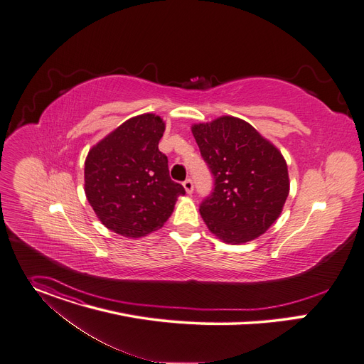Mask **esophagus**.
<instances>
[{
	"instance_id": "obj_1",
	"label": "esophagus",
	"mask_w": 364,
	"mask_h": 364,
	"mask_svg": "<svg viewBox=\"0 0 364 364\" xmlns=\"http://www.w3.org/2000/svg\"><path fill=\"white\" fill-rule=\"evenodd\" d=\"M183 186H184V188H186V191L190 194V193H193V188H194V184H193V180L191 178H186L184 181H183Z\"/></svg>"
}]
</instances>
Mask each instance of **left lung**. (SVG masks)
<instances>
[{"mask_svg":"<svg viewBox=\"0 0 364 364\" xmlns=\"http://www.w3.org/2000/svg\"><path fill=\"white\" fill-rule=\"evenodd\" d=\"M191 130L213 176L212 193L200 203L208 228L228 244L247 242L266 232L289 194L282 154L237 117L223 116Z\"/></svg>","mask_w":364,"mask_h":364,"instance_id":"obj_1","label":"left lung"}]
</instances>
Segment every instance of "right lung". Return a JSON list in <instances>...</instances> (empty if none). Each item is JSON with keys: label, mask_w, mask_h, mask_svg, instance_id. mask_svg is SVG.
Here are the masks:
<instances>
[{"label": "right lung", "mask_w": 364, "mask_h": 364, "mask_svg": "<svg viewBox=\"0 0 364 364\" xmlns=\"http://www.w3.org/2000/svg\"><path fill=\"white\" fill-rule=\"evenodd\" d=\"M165 124L141 114L120 124L87 155L85 196L113 232L139 238L159 229L184 187L170 177L168 158L158 149Z\"/></svg>", "instance_id": "1"}]
</instances>
